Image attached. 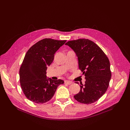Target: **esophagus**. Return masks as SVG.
<instances>
[{
    "label": "esophagus",
    "mask_w": 130,
    "mask_h": 130,
    "mask_svg": "<svg viewBox=\"0 0 130 130\" xmlns=\"http://www.w3.org/2000/svg\"><path fill=\"white\" fill-rule=\"evenodd\" d=\"M64 83L66 84H67V85H71L72 84V82H70V81H65Z\"/></svg>",
    "instance_id": "34e87169"
}]
</instances>
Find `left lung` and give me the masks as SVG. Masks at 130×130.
Instances as JSON below:
<instances>
[{"mask_svg": "<svg viewBox=\"0 0 130 130\" xmlns=\"http://www.w3.org/2000/svg\"><path fill=\"white\" fill-rule=\"evenodd\" d=\"M66 45L76 54L78 68L86 79L85 85L80 83V90L74 96L75 99L82 104L93 103L108 87L111 78L108 58L99 46L88 39L70 41Z\"/></svg>", "mask_w": 130, "mask_h": 130, "instance_id": "obj_1", "label": "left lung"}]
</instances>
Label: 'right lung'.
<instances>
[{"label": "right lung", "mask_w": 130, "mask_h": 130, "mask_svg": "<svg viewBox=\"0 0 130 130\" xmlns=\"http://www.w3.org/2000/svg\"><path fill=\"white\" fill-rule=\"evenodd\" d=\"M66 40L45 38L37 42L28 50L19 69L20 83L25 96L37 104L49 101L62 80L47 77L46 69L53 62L54 54Z\"/></svg>", "instance_id": "right-lung-1"}]
</instances>
